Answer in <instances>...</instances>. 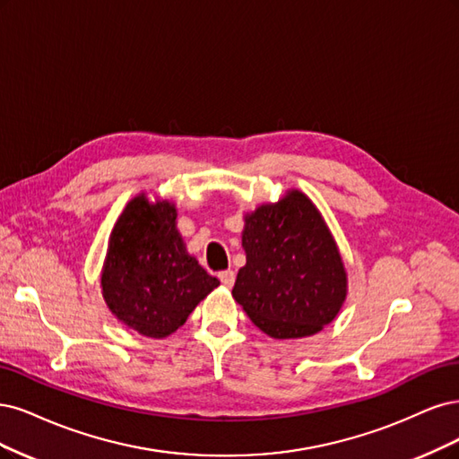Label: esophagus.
I'll return each mask as SVG.
<instances>
[{"label":"esophagus","instance_id":"obj_1","mask_svg":"<svg viewBox=\"0 0 459 459\" xmlns=\"http://www.w3.org/2000/svg\"><path fill=\"white\" fill-rule=\"evenodd\" d=\"M219 280H221V282H223L227 288H232L234 280H236V274H234V271H221V273H219Z\"/></svg>","mask_w":459,"mask_h":459}]
</instances>
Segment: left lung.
I'll use <instances>...</instances> for the list:
<instances>
[{
	"mask_svg": "<svg viewBox=\"0 0 459 459\" xmlns=\"http://www.w3.org/2000/svg\"><path fill=\"white\" fill-rule=\"evenodd\" d=\"M246 267L232 298L259 330L276 339L307 337L330 324L347 295L342 255L303 192L259 205L242 232Z\"/></svg>",
	"mask_w": 459,
	"mask_h": 459,
	"instance_id": "obj_1",
	"label": "left lung"
}]
</instances>
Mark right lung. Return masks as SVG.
<instances>
[{
	"label": "right lung",
	"instance_id": "add662e5",
	"mask_svg": "<svg viewBox=\"0 0 459 459\" xmlns=\"http://www.w3.org/2000/svg\"><path fill=\"white\" fill-rule=\"evenodd\" d=\"M169 202L133 198L110 234L100 286L117 320L146 337H166L219 286L190 257Z\"/></svg>",
	"mask_w": 459,
	"mask_h": 459
}]
</instances>
